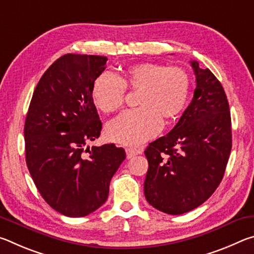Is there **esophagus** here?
Here are the masks:
<instances>
[{"label": "esophagus", "mask_w": 254, "mask_h": 254, "mask_svg": "<svg viewBox=\"0 0 254 254\" xmlns=\"http://www.w3.org/2000/svg\"><path fill=\"white\" fill-rule=\"evenodd\" d=\"M126 152H127V159H131L134 156H136V154H139L141 151H140V150H137V149H134V148H127Z\"/></svg>", "instance_id": "34e87169"}]
</instances>
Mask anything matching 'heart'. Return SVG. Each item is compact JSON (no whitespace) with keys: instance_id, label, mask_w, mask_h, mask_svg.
<instances>
[{"instance_id":"b5f03b06","label":"heart","mask_w":254,"mask_h":254,"mask_svg":"<svg viewBox=\"0 0 254 254\" xmlns=\"http://www.w3.org/2000/svg\"><path fill=\"white\" fill-rule=\"evenodd\" d=\"M127 87L139 91L140 107L120 115L106 127V135L114 142L137 145L156 136L167 121L178 118L187 106L191 78L187 70L157 63H140L126 68L122 77L104 71L92 86L95 106L104 113L119 111L124 104Z\"/></svg>"}]
</instances>
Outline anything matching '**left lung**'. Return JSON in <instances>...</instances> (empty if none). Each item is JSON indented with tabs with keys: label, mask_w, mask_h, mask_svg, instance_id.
<instances>
[{
	"label": "left lung",
	"mask_w": 254,
	"mask_h": 254,
	"mask_svg": "<svg viewBox=\"0 0 254 254\" xmlns=\"http://www.w3.org/2000/svg\"><path fill=\"white\" fill-rule=\"evenodd\" d=\"M196 88L168 134L149 143L144 196L154 208L179 215L207 200L222 182L232 149L231 113L222 84L190 62Z\"/></svg>",
	"instance_id": "left-lung-1"
}]
</instances>
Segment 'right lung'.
I'll list each match as a JSON object with an SVG mask.
<instances>
[{
	"mask_svg": "<svg viewBox=\"0 0 254 254\" xmlns=\"http://www.w3.org/2000/svg\"><path fill=\"white\" fill-rule=\"evenodd\" d=\"M106 62L103 56H62L42 75L25 118L30 175L47 204L69 217L86 216L105 203L126 159L113 143L87 147L102 130L92 86Z\"/></svg>",
	"mask_w": 254,
	"mask_h": 254,
	"instance_id": "obj_1",
	"label": "right lung"
}]
</instances>
